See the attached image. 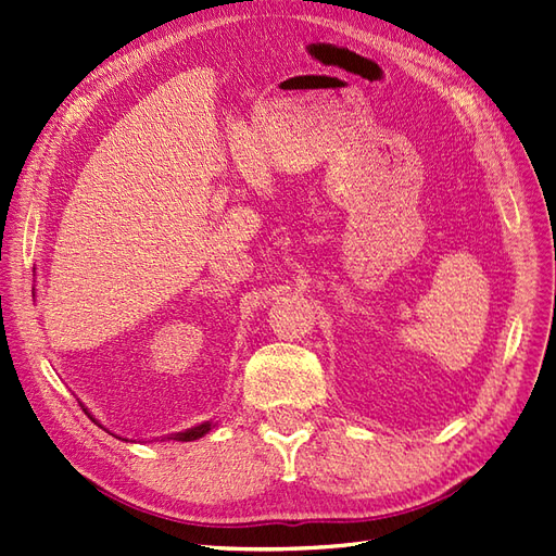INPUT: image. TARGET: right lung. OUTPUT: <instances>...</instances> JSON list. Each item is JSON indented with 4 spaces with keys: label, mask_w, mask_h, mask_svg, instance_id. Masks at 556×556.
I'll return each mask as SVG.
<instances>
[{
    "label": "right lung",
    "mask_w": 556,
    "mask_h": 556,
    "mask_svg": "<svg viewBox=\"0 0 556 556\" xmlns=\"http://www.w3.org/2000/svg\"><path fill=\"white\" fill-rule=\"evenodd\" d=\"M84 412H86V409H84ZM210 428H212L210 421H207V424H200V426H195V428H188V431H184V433H177V435H174V440H184V442L198 440V438H202L204 433H210Z\"/></svg>",
    "instance_id": "right-lung-1"
}]
</instances>
